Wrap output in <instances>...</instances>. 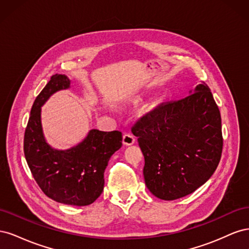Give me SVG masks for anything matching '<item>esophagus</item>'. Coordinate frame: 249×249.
<instances>
[{"label": "esophagus", "instance_id": "esophagus-1", "mask_svg": "<svg viewBox=\"0 0 249 249\" xmlns=\"http://www.w3.org/2000/svg\"><path fill=\"white\" fill-rule=\"evenodd\" d=\"M135 137L133 136V135L131 133H126L124 135L123 137V143L124 145H132L135 143Z\"/></svg>", "mask_w": 249, "mask_h": 249}]
</instances>
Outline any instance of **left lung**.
<instances>
[{
  "instance_id": "8db88e82",
  "label": "left lung",
  "mask_w": 249,
  "mask_h": 249,
  "mask_svg": "<svg viewBox=\"0 0 249 249\" xmlns=\"http://www.w3.org/2000/svg\"><path fill=\"white\" fill-rule=\"evenodd\" d=\"M132 133L144 156L145 185L160 199L175 200L194 192L219 164L221 116L206 83L185 99L141 117Z\"/></svg>"
}]
</instances>
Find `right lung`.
I'll return each instance as SVG.
<instances>
[{
    "instance_id": "right-lung-1",
    "label": "right lung",
    "mask_w": 249,
    "mask_h": 249,
    "mask_svg": "<svg viewBox=\"0 0 249 249\" xmlns=\"http://www.w3.org/2000/svg\"><path fill=\"white\" fill-rule=\"evenodd\" d=\"M71 87L65 74H54L33 104L24 138V153L33 178L43 193L57 202L88 206L104 190V172L111 156L123 145L122 132L92 129L77 145L52 147L44 137L41 107L60 90Z\"/></svg>"
}]
</instances>
